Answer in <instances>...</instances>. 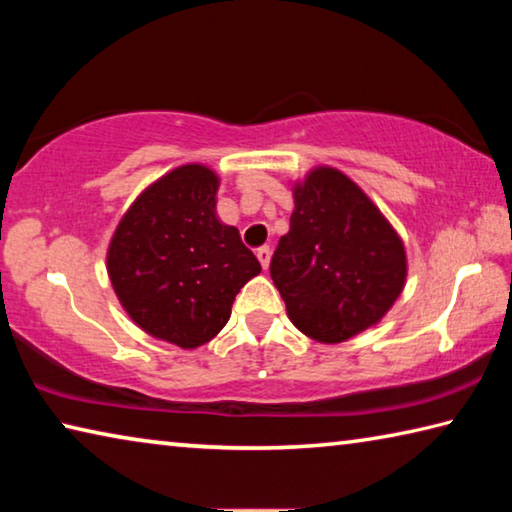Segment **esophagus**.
<instances>
[{"mask_svg":"<svg viewBox=\"0 0 512 512\" xmlns=\"http://www.w3.org/2000/svg\"><path fill=\"white\" fill-rule=\"evenodd\" d=\"M257 259H259V264H262V268L266 271L268 262H271V248H268V246L259 248V250H257Z\"/></svg>","mask_w":512,"mask_h":512,"instance_id":"1","label":"esophagus"}]
</instances>
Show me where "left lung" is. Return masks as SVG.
<instances>
[{"label": "left lung", "mask_w": 512, "mask_h": 512, "mask_svg": "<svg viewBox=\"0 0 512 512\" xmlns=\"http://www.w3.org/2000/svg\"><path fill=\"white\" fill-rule=\"evenodd\" d=\"M291 228L271 277L291 323L320 343L352 339L393 307L406 280L402 239L341 171L320 167L293 187Z\"/></svg>", "instance_id": "1"}]
</instances>
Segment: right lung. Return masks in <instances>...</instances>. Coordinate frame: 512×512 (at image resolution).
Wrapping results in <instances>:
<instances>
[{"label": "right lung", "instance_id": "obj_1", "mask_svg": "<svg viewBox=\"0 0 512 512\" xmlns=\"http://www.w3.org/2000/svg\"><path fill=\"white\" fill-rule=\"evenodd\" d=\"M219 178L185 164L153 183L117 225L108 275L144 332L192 350L228 323L239 289L262 266L239 230L216 219Z\"/></svg>", "mask_w": 512, "mask_h": 512}]
</instances>
